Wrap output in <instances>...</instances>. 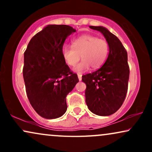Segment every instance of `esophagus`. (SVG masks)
Returning a JSON list of instances; mask_svg holds the SVG:
<instances>
[{"instance_id":"obj_1","label":"esophagus","mask_w":152,"mask_h":152,"mask_svg":"<svg viewBox=\"0 0 152 152\" xmlns=\"http://www.w3.org/2000/svg\"><path fill=\"white\" fill-rule=\"evenodd\" d=\"M78 80H79V81H81L82 75L81 74H78Z\"/></svg>"}]
</instances>
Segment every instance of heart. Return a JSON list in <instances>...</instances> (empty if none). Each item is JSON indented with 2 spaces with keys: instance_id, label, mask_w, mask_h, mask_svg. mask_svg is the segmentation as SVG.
Listing matches in <instances>:
<instances>
[{
  "instance_id": "1",
  "label": "heart",
  "mask_w": 152,
  "mask_h": 152,
  "mask_svg": "<svg viewBox=\"0 0 152 152\" xmlns=\"http://www.w3.org/2000/svg\"><path fill=\"white\" fill-rule=\"evenodd\" d=\"M110 50L109 43L90 35L82 36L73 41L71 47L64 46L62 55L69 66H73L83 61L74 69L77 73L84 72L91 67L92 69L100 68L105 63Z\"/></svg>"
}]
</instances>
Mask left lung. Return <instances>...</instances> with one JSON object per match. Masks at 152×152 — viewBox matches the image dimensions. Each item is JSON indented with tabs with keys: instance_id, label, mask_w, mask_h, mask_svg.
Segmentation results:
<instances>
[{
	"instance_id": "left-lung-1",
	"label": "left lung",
	"mask_w": 152,
	"mask_h": 152,
	"mask_svg": "<svg viewBox=\"0 0 152 152\" xmlns=\"http://www.w3.org/2000/svg\"><path fill=\"white\" fill-rule=\"evenodd\" d=\"M100 31L109 43L106 62L91 74L82 76L86 85V103L88 109L99 116H109L121 107L126 98L129 78L126 50L119 39L102 26H89Z\"/></svg>"
}]
</instances>
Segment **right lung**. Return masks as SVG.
Masks as SVG:
<instances>
[{
	"label": "right lung",
	"mask_w": 152,
	"mask_h": 152,
	"mask_svg": "<svg viewBox=\"0 0 152 152\" xmlns=\"http://www.w3.org/2000/svg\"><path fill=\"white\" fill-rule=\"evenodd\" d=\"M76 30L66 25H48L31 39L24 52L23 76L26 94L38 115L48 119L66 111V96L78 82L62 55L66 38Z\"/></svg>",
	"instance_id": "add662e5"
}]
</instances>
